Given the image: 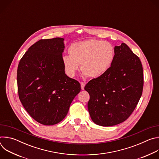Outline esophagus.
Segmentation results:
<instances>
[{"mask_svg": "<svg viewBox=\"0 0 159 159\" xmlns=\"http://www.w3.org/2000/svg\"><path fill=\"white\" fill-rule=\"evenodd\" d=\"M80 85H81V89L82 90L84 89V87L85 85V84L84 82H80Z\"/></svg>", "mask_w": 159, "mask_h": 159, "instance_id": "obj_1", "label": "esophagus"}]
</instances>
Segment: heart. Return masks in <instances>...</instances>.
<instances>
[{"label": "heart", "instance_id": "1", "mask_svg": "<svg viewBox=\"0 0 159 159\" xmlns=\"http://www.w3.org/2000/svg\"><path fill=\"white\" fill-rule=\"evenodd\" d=\"M68 52L69 55L62 57V63L70 77L76 75L80 64L84 75L99 77L110 69L115 57V48L110 43L96 39L73 43Z\"/></svg>", "mask_w": 159, "mask_h": 159}]
</instances>
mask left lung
<instances>
[{
  "instance_id": "8db88e82",
  "label": "left lung",
  "mask_w": 159,
  "mask_h": 159,
  "mask_svg": "<svg viewBox=\"0 0 159 159\" xmlns=\"http://www.w3.org/2000/svg\"><path fill=\"white\" fill-rule=\"evenodd\" d=\"M115 57L102 75L90 80L85 90L90 95L87 104L92 120L111 126L126 120L137 106L143 87L141 61L123 43L115 47Z\"/></svg>"
}]
</instances>
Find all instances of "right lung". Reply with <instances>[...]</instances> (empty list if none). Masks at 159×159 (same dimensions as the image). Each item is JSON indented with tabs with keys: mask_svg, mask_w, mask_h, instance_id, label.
<instances>
[{
	"mask_svg": "<svg viewBox=\"0 0 159 159\" xmlns=\"http://www.w3.org/2000/svg\"><path fill=\"white\" fill-rule=\"evenodd\" d=\"M63 40H39L29 48L17 67L19 99L28 114L44 125L62 121L81 89L77 80L65 73Z\"/></svg>",
	"mask_w": 159,
	"mask_h": 159,
	"instance_id": "right-lung-1",
	"label": "right lung"
}]
</instances>
